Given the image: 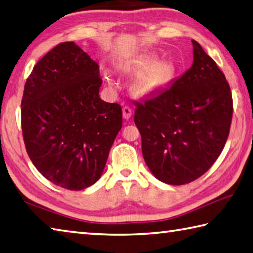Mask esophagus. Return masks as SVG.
Instances as JSON below:
<instances>
[{
	"instance_id": "1",
	"label": "esophagus",
	"mask_w": 253,
	"mask_h": 253,
	"mask_svg": "<svg viewBox=\"0 0 253 253\" xmlns=\"http://www.w3.org/2000/svg\"><path fill=\"white\" fill-rule=\"evenodd\" d=\"M131 114H132V111H131V108L129 106L123 107V117L124 118L129 119L131 117Z\"/></svg>"
}]
</instances>
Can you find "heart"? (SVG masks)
Instances as JSON below:
<instances>
[{"mask_svg": "<svg viewBox=\"0 0 253 253\" xmlns=\"http://www.w3.org/2000/svg\"><path fill=\"white\" fill-rule=\"evenodd\" d=\"M126 70L141 72L132 87V90L138 97H150L160 93L169 85L174 75L172 64L167 61H158L155 55L131 59L126 65ZM104 75L108 83H112L108 72H105Z\"/></svg>", "mask_w": 253, "mask_h": 253, "instance_id": "1", "label": "heart"}]
</instances>
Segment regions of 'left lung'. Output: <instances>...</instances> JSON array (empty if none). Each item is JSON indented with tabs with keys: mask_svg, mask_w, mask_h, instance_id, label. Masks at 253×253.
I'll return each mask as SVG.
<instances>
[{
	"mask_svg": "<svg viewBox=\"0 0 253 253\" xmlns=\"http://www.w3.org/2000/svg\"><path fill=\"white\" fill-rule=\"evenodd\" d=\"M194 63L168 88L136 103L134 121L151 173L185 185L208 170L230 130L232 95L223 73L195 40Z\"/></svg>",
	"mask_w": 253,
	"mask_h": 253,
	"instance_id": "left-lung-1",
	"label": "left lung"
}]
</instances>
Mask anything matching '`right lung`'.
Wrapping results in <instances>:
<instances>
[{
    "mask_svg": "<svg viewBox=\"0 0 253 253\" xmlns=\"http://www.w3.org/2000/svg\"><path fill=\"white\" fill-rule=\"evenodd\" d=\"M99 66L74 42L40 59L24 86L22 130L36 169L56 186L82 190L98 180L122 129V107L99 97Z\"/></svg>",
    "mask_w": 253,
    "mask_h": 253,
    "instance_id": "obj_1",
    "label": "right lung"
}]
</instances>
